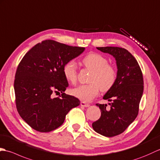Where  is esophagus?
Instances as JSON below:
<instances>
[{"label": "esophagus", "mask_w": 160, "mask_h": 160, "mask_svg": "<svg viewBox=\"0 0 160 160\" xmlns=\"http://www.w3.org/2000/svg\"><path fill=\"white\" fill-rule=\"evenodd\" d=\"M81 105L84 108H88L90 106V105L88 103H86V102H81Z\"/></svg>", "instance_id": "34e87169"}]
</instances>
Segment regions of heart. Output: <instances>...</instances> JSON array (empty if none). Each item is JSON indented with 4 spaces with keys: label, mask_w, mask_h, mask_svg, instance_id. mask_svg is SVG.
I'll return each mask as SVG.
<instances>
[{
    "label": "heart",
    "mask_w": 160,
    "mask_h": 160,
    "mask_svg": "<svg viewBox=\"0 0 160 160\" xmlns=\"http://www.w3.org/2000/svg\"><path fill=\"white\" fill-rule=\"evenodd\" d=\"M83 66L92 70L90 83L73 88L71 94L83 101H90L101 92H108L115 84L117 72L113 66L108 64V59L98 53H90L82 60ZM63 74L68 82L74 84L77 79V65L74 60L66 62L63 67Z\"/></svg>",
    "instance_id": "1"
}]
</instances>
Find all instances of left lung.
I'll use <instances>...</instances> for the list:
<instances>
[{
    "label": "left lung",
    "instance_id": "obj_1",
    "mask_svg": "<svg viewBox=\"0 0 160 160\" xmlns=\"http://www.w3.org/2000/svg\"><path fill=\"white\" fill-rule=\"evenodd\" d=\"M102 52L109 53L116 59L117 78L115 84L103 96L107 104H97L101 112L92 128L98 133L113 137L122 133L136 119L143 94V76L137 60L125 48L113 47H97Z\"/></svg>",
    "mask_w": 160,
    "mask_h": 160
}]
</instances>
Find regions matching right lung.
<instances>
[{
    "label": "right lung",
    "mask_w": 160,
    "mask_h": 160,
    "mask_svg": "<svg viewBox=\"0 0 160 160\" xmlns=\"http://www.w3.org/2000/svg\"><path fill=\"white\" fill-rule=\"evenodd\" d=\"M84 51L83 47L48 40L35 45L23 57L16 72L14 90L18 112L31 128L40 132L55 130L70 110L80 105L77 98L63 93L68 83L63 67ZM54 91L62 93V97L52 98Z\"/></svg>",
    "instance_id": "1"
}]
</instances>
